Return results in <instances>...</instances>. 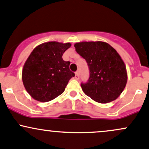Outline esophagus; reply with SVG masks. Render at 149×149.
<instances>
[{
  "label": "esophagus",
  "instance_id": "34e87169",
  "mask_svg": "<svg viewBox=\"0 0 149 149\" xmlns=\"http://www.w3.org/2000/svg\"><path fill=\"white\" fill-rule=\"evenodd\" d=\"M75 79H79V72H77L76 73H75Z\"/></svg>",
  "mask_w": 149,
  "mask_h": 149
}]
</instances>
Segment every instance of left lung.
<instances>
[{
    "instance_id": "8db88e82",
    "label": "left lung",
    "mask_w": 149,
    "mask_h": 149,
    "mask_svg": "<svg viewBox=\"0 0 149 149\" xmlns=\"http://www.w3.org/2000/svg\"><path fill=\"white\" fill-rule=\"evenodd\" d=\"M74 46L89 69L88 81L81 84L84 94L102 104L116 100L126 87L127 72L116 49L102 41L77 42Z\"/></svg>"
}]
</instances>
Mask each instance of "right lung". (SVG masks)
Here are the masks:
<instances>
[{
	"label": "right lung",
	"instance_id": "obj_1",
	"mask_svg": "<svg viewBox=\"0 0 149 149\" xmlns=\"http://www.w3.org/2000/svg\"><path fill=\"white\" fill-rule=\"evenodd\" d=\"M71 47L70 42H47L32 51L22 71L23 85L34 100L51 101L63 93L68 81L74 77L70 62L64 61L63 53Z\"/></svg>",
	"mask_w": 149,
	"mask_h": 149
}]
</instances>
